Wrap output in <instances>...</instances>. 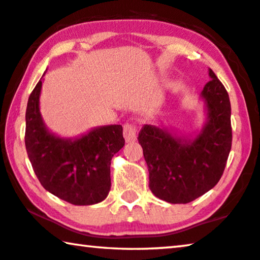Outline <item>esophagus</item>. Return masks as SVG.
Returning <instances> with one entry per match:
<instances>
[{
    "label": "esophagus",
    "mask_w": 260,
    "mask_h": 260,
    "mask_svg": "<svg viewBox=\"0 0 260 260\" xmlns=\"http://www.w3.org/2000/svg\"><path fill=\"white\" fill-rule=\"evenodd\" d=\"M136 133H137V130H136V126L134 124H125L124 129H123V136H124L125 142H135L137 139V134Z\"/></svg>",
    "instance_id": "obj_1"
}]
</instances>
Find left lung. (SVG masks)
<instances>
[{
    "mask_svg": "<svg viewBox=\"0 0 260 260\" xmlns=\"http://www.w3.org/2000/svg\"><path fill=\"white\" fill-rule=\"evenodd\" d=\"M208 73L210 81L200 94L206 115L201 129L186 135L155 122L139 131L150 189L169 203H188L210 190L221 179L229 157V95L214 72L209 69Z\"/></svg>",
    "mask_w": 260,
    "mask_h": 260,
    "instance_id": "8db88e82",
    "label": "left lung"
}]
</instances>
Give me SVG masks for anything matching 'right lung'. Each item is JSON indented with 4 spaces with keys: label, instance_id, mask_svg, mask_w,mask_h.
<instances>
[{
    "label": "right lung",
    "instance_id": "right-lung-1",
    "mask_svg": "<svg viewBox=\"0 0 260 260\" xmlns=\"http://www.w3.org/2000/svg\"><path fill=\"white\" fill-rule=\"evenodd\" d=\"M43 77L26 106L27 157L38 180L51 194L75 206L96 205L109 194L111 159L125 143L123 127L95 126L78 137L52 133L41 113Z\"/></svg>",
    "mask_w": 260,
    "mask_h": 260
}]
</instances>
